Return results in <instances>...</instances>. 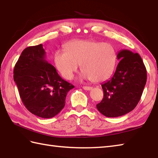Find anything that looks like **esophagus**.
Here are the masks:
<instances>
[{
  "label": "esophagus",
  "instance_id": "esophagus-1",
  "mask_svg": "<svg viewBox=\"0 0 158 158\" xmlns=\"http://www.w3.org/2000/svg\"><path fill=\"white\" fill-rule=\"evenodd\" d=\"M83 89L84 90H91L92 89V87H89V86H83Z\"/></svg>",
  "mask_w": 158,
  "mask_h": 158
}]
</instances>
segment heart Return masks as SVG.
<instances>
[{
    "label": "heart",
    "mask_w": 158,
    "mask_h": 158,
    "mask_svg": "<svg viewBox=\"0 0 158 158\" xmlns=\"http://www.w3.org/2000/svg\"><path fill=\"white\" fill-rule=\"evenodd\" d=\"M64 49L55 53L54 62L57 69L66 79H73L80 64L83 78L96 83L108 79L115 70L117 52L110 43L75 40L66 43Z\"/></svg>",
    "instance_id": "obj_1"
}]
</instances>
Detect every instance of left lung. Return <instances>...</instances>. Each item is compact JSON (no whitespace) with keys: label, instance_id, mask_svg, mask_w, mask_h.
<instances>
[{"label":"left lung","instance_id":"obj_1","mask_svg":"<svg viewBox=\"0 0 158 158\" xmlns=\"http://www.w3.org/2000/svg\"><path fill=\"white\" fill-rule=\"evenodd\" d=\"M112 78L102 83L104 98L96 108L108 117L122 116L136 106L147 81V70L139 53L122 49Z\"/></svg>","mask_w":158,"mask_h":158}]
</instances>
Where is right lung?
I'll return each instance as SVG.
<instances>
[{
	"label": "right lung",
	"mask_w": 158,
	"mask_h": 158,
	"mask_svg": "<svg viewBox=\"0 0 158 158\" xmlns=\"http://www.w3.org/2000/svg\"><path fill=\"white\" fill-rule=\"evenodd\" d=\"M13 79L23 105L30 112L42 118H52L65 105L72 84L62 79L40 44L26 48L13 70Z\"/></svg>",
	"instance_id": "add662e5"
}]
</instances>
